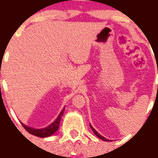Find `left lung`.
<instances>
[{"label":"left lung","instance_id":"left-lung-1","mask_svg":"<svg viewBox=\"0 0 158 158\" xmlns=\"http://www.w3.org/2000/svg\"><path fill=\"white\" fill-rule=\"evenodd\" d=\"M90 127H91V129L93 130V132H94V134L96 136H97L98 138H100V139H102V140H103V141H108V139H106L105 138H103V136L100 135V134H99V133H98V132H97V131H96V130H95L94 128V127H92V126H91V125H90Z\"/></svg>","mask_w":158,"mask_h":158}]
</instances>
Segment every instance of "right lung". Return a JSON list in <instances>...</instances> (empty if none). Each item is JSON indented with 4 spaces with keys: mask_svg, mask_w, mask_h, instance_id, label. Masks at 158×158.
Listing matches in <instances>:
<instances>
[{
    "mask_svg": "<svg viewBox=\"0 0 158 158\" xmlns=\"http://www.w3.org/2000/svg\"><path fill=\"white\" fill-rule=\"evenodd\" d=\"M64 108L65 107L62 109V111L60 112V115L57 117V118L55 119V121L50 124L48 127H44V128H40V129H35V128H32V127H30L28 126H26L25 124H22V126L24 127V128L32 135L37 136V137H40V138H44V137H50L52 134H54L58 129H59V126H60V120H61V118L63 116L64 112Z\"/></svg>",
    "mask_w": 158,
    "mask_h": 158,
    "instance_id": "right-lung-1",
    "label": "right lung"
}]
</instances>
